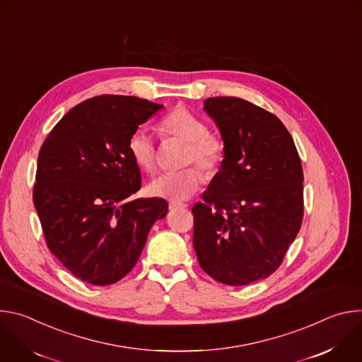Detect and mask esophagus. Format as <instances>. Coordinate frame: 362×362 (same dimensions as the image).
Segmentation results:
<instances>
[{"label": "esophagus", "mask_w": 362, "mask_h": 362, "mask_svg": "<svg viewBox=\"0 0 362 362\" xmlns=\"http://www.w3.org/2000/svg\"><path fill=\"white\" fill-rule=\"evenodd\" d=\"M186 204L185 203H179V202H170L169 203V209L170 211H176V209H185Z\"/></svg>", "instance_id": "1"}]
</instances>
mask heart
<instances>
[{
	"label": "heart",
	"instance_id": "1",
	"mask_svg": "<svg viewBox=\"0 0 362 362\" xmlns=\"http://www.w3.org/2000/svg\"><path fill=\"white\" fill-rule=\"evenodd\" d=\"M165 134L175 136L187 143L185 163L196 162L206 175H215L225 156L223 143L208 134L206 123L185 107H176L160 123ZM127 151L133 163L143 172L156 169V147L151 136L144 129H136L127 140ZM203 185V175L197 168H186L177 172L162 173L153 179L148 190L153 196L182 202L190 199Z\"/></svg>",
	"mask_w": 362,
	"mask_h": 362
}]
</instances>
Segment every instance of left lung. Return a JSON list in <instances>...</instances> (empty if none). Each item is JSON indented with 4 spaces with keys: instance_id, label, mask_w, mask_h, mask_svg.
<instances>
[{
    "instance_id": "8db88e82",
    "label": "left lung",
    "mask_w": 362,
    "mask_h": 362,
    "mask_svg": "<svg viewBox=\"0 0 362 362\" xmlns=\"http://www.w3.org/2000/svg\"><path fill=\"white\" fill-rule=\"evenodd\" d=\"M203 110L223 140L219 172L194 216L193 247L202 269L238 286L272 275L303 216V173L295 143L272 113L238 97H211Z\"/></svg>"
}]
</instances>
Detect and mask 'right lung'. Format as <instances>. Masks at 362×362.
Wrapping results in <instances>:
<instances>
[{
    "label": "right lung",
    "mask_w": 362,
    "mask_h": 362,
    "mask_svg": "<svg viewBox=\"0 0 362 362\" xmlns=\"http://www.w3.org/2000/svg\"><path fill=\"white\" fill-rule=\"evenodd\" d=\"M162 109L134 95H98L73 107L40 148L33 200L47 246L87 284L126 276L168 215L165 199H130L141 176L127 151L129 136Z\"/></svg>",
    "instance_id": "right-lung-1"
}]
</instances>
